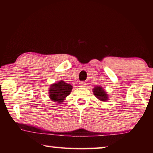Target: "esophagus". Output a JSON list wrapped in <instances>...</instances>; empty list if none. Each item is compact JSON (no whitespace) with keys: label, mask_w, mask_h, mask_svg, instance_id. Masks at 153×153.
Wrapping results in <instances>:
<instances>
[{"label":"esophagus","mask_w":153,"mask_h":153,"mask_svg":"<svg viewBox=\"0 0 153 153\" xmlns=\"http://www.w3.org/2000/svg\"><path fill=\"white\" fill-rule=\"evenodd\" d=\"M79 85L80 87H86V83L85 82H80L79 83Z\"/></svg>","instance_id":"esophagus-1"}]
</instances>
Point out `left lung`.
<instances>
[{
  "instance_id": "obj_1",
  "label": "left lung",
  "mask_w": 153,
  "mask_h": 153,
  "mask_svg": "<svg viewBox=\"0 0 153 153\" xmlns=\"http://www.w3.org/2000/svg\"><path fill=\"white\" fill-rule=\"evenodd\" d=\"M93 92L97 99L100 101L106 102L108 100V95L101 86H96L93 89Z\"/></svg>"
}]
</instances>
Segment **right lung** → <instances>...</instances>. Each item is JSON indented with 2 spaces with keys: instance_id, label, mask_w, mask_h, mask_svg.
<instances>
[{
  "instance_id": "right-lung-1",
  "label": "right lung",
  "mask_w": 153,
  "mask_h": 153,
  "mask_svg": "<svg viewBox=\"0 0 153 153\" xmlns=\"http://www.w3.org/2000/svg\"><path fill=\"white\" fill-rule=\"evenodd\" d=\"M73 86L64 82L63 80L58 81L56 83H52L48 88V97L52 101L60 103L66 100L71 92Z\"/></svg>"
}]
</instances>
